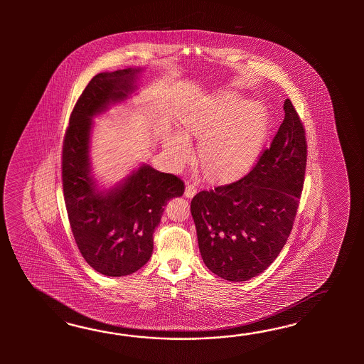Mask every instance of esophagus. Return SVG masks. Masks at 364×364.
I'll return each instance as SVG.
<instances>
[{"label":"esophagus","mask_w":364,"mask_h":364,"mask_svg":"<svg viewBox=\"0 0 364 364\" xmlns=\"http://www.w3.org/2000/svg\"><path fill=\"white\" fill-rule=\"evenodd\" d=\"M196 193V186L191 182L186 183L185 196L186 198H193V195Z\"/></svg>","instance_id":"34e87169"}]
</instances>
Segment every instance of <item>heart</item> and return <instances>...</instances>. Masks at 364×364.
<instances>
[{"label":"heart","mask_w":364,"mask_h":364,"mask_svg":"<svg viewBox=\"0 0 364 364\" xmlns=\"http://www.w3.org/2000/svg\"><path fill=\"white\" fill-rule=\"evenodd\" d=\"M187 134L203 136L201 161L216 176H232L246 169L263 146L268 118L263 107L248 102L238 95L213 97L182 121ZM171 148L182 152L187 140L174 136Z\"/></svg>","instance_id":"1"}]
</instances>
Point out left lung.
Masks as SVG:
<instances>
[{
  "instance_id": "1",
  "label": "left lung",
  "mask_w": 364,
  "mask_h": 364,
  "mask_svg": "<svg viewBox=\"0 0 364 364\" xmlns=\"http://www.w3.org/2000/svg\"><path fill=\"white\" fill-rule=\"evenodd\" d=\"M285 118L255 166L232 183L196 193L191 215L203 262L228 281L265 271L285 246L303 190L307 141L291 101Z\"/></svg>"
}]
</instances>
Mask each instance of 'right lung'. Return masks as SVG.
<instances>
[{"mask_svg":"<svg viewBox=\"0 0 364 364\" xmlns=\"http://www.w3.org/2000/svg\"><path fill=\"white\" fill-rule=\"evenodd\" d=\"M139 73L130 68L95 75L71 112L62 146L63 198L74 240L85 262L110 277L132 274L147 263L164 207L185 191L179 177L147 164L104 191L91 176L92 118L126 100Z\"/></svg>","mask_w":364,"mask_h":364,"instance_id":"1","label":"right lung"}]
</instances>
